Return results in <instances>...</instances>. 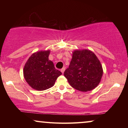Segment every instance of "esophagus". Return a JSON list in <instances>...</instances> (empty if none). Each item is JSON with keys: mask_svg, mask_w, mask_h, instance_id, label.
<instances>
[{"mask_svg": "<svg viewBox=\"0 0 128 128\" xmlns=\"http://www.w3.org/2000/svg\"><path fill=\"white\" fill-rule=\"evenodd\" d=\"M64 70H65V68H63L62 69H60V71H61V72H62V73H64Z\"/></svg>", "mask_w": 128, "mask_h": 128, "instance_id": "1", "label": "esophagus"}]
</instances>
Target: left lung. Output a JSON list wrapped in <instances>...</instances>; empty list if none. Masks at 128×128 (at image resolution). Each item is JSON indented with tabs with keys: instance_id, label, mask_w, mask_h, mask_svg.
I'll list each match as a JSON object with an SVG mask.
<instances>
[{
	"instance_id": "obj_1",
	"label": "left lung",
	"mask_w": 128,
	"mask_h": 128,
	"mask_svg": "<svg viewBox=\"0 0 128 128\" xmlns=\"http://www.w3.org/2000/svg\"><path fill=\"white\" fill-rule=\"evenodd\" d=\"M102 73L100 62L93 52L86 50H77L73 52L64 76L73 88L86 92L98 85Z\"/></svg>"
}]
</instances>
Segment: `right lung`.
Returning <instances> with one entry per match:
<instances>
[{
	"label": "right lung",
	"instance_id": "1",
	"mask_svg": "<svg viewBox=\"0 0 128 128\" xmlns=\"http://www.w3.org/2000/svg\"><path fill=\"white\" fill-rule=\"evenodd\" d=\"M50 50L33 54L24 66V76L28 84L35 90L42 91L52 87L62 74L48 59Z\"/></svg>",
	"mask_w": 128,
	"mask_h": 128
}]
</instances>
